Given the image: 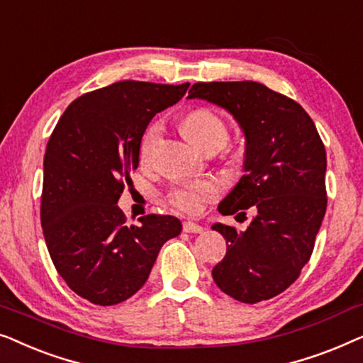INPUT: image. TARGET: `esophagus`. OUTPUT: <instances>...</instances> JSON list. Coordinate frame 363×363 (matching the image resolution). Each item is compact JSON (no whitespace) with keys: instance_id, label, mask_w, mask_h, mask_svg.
<instances>
[{"instance_id":"1","label":"esophagus","mask_w":363,"mask_h":363,"mask_svg":"<svg viewBox=\"0 0 363 363\" xmlns=\"http://www.w3.org/2000/svg\"><path fill=\"white\" fill-rule=\"evenodd\" d=\"M183 231L185 233H201L203 228L193 221H185L183 223Z\"/></svg>"}]
</instances>
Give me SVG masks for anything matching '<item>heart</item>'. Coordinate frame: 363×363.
Wrapping results in <instances>:
<instances>
[{"label": "heart", "mask_w": 363, "mask_h": 363, "mask_svg": "<svg viewBox=\"0 0 363 363\" xmlns=\"http://www.w3.org/2000/svg\"><path fill=\"white\" fill-rule=\"evenodd\" d=\"M183 128L186 135L201 147L203 150L208 148H220L228 142L230 130H228L226 122L218 116L216 112L210 108H195L190 113H186L183 121ZM162 127L160 123H152L143 133L138 155L143 165H150L155 155V148L160 138ZM218 195V185L213 180H193L178 183L168 191V201L177 210H180L186 215H196L203 210V205L208 201L215 200Z\"/></svg>", "instance_id": "obj_1"}]
</instances>
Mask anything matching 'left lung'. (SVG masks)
Masks as SVG:
<instances>
[{
	"label": "left lung",
	"mask_w": 363,
	"mask_h": 363,
	"mask_svg": "<svg viewBox=\"0 0 363 363\" xmlns=\"http://www.w3.org/2000/svg\"><path fill=\"white\" fill-rule=\"evenodd\" d=\"M188 99L216 104L246 137L245 175L218 205L221 215L256 216L246 231L221 225L226 256L213 267L216 286L256 304L281 294L311 259L327 208L325 147L304 108L259 82H196Z\"/></svg>",
	"instance_id": "obj_1"
}]
</instances>
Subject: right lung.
I'll return each instance as SVG.
<instances>
[{
	"label": "right lung",
	"mask_w": 363,
	"mask_h": 363,
	"mask_svg": "<svg viewBox=\"0 0 363 363\" xmlns=\"http://www.w3.org/2000/svg\"><path fill=\"white\" fill-rule=\"evenodd\" d=\"M180 86L121 81L76 99L44 155L41 225L66 284L89 302L113 306L145 284L162 246L182 233L170 215L128 226L117 206L153 116L185 96Z\"/></svg>",
	"instance_id": "1"
}]
</instances>
